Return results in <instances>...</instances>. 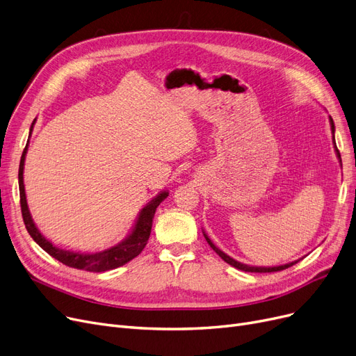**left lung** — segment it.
I'll use <instances>...</instances> for the list:
<instances>
[{"label": "left lung", "instance_id": "1", "mask_svg": "<svg viewBox=\"0 0 356 356\" xmlns=\"http://www.w3.org/2000/svg\"><path fill=\"white\" fill-rule=\"evenodd\" d=\"M330 120V128H332V134H333V145H334V149H336V156L339 157V161L342 163V160H341V154H339V149H337V147H336V143H334V123H333V119L330 118L329 119ZM202 233H204V236H205V238H207V241H208V244L212 247V250L218 254L224 261H227L228 265H231V266H234L236 269H240V270H244V272H259V273H264V272H277V270H284V269H286V268H289V266H292V265H296L298 260H293V261H289V264H285V265H281V266H250V265H245V264H241V261H237L236 259H233V257H229L228 254H225L222 250H220L218 247H216L212 241H211V238L207 236V233L205 231L202 229Z\"/></svg>", "mask_w": 356, "mask_h": 356}]
</instances>
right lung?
I'll list each match as a JSON object with an SVG mask.
<instances>
[{
	"mask_svg": "<svg viewBox=\"0 0 356 356\" xmlns=\"http://www.w3.org/2000/svg\"><path fill=\"white\" fill-rule=\"evenodd\" d=\"M35 122H36V119L33 120L32 127H30L29 138H30V135H32ZM27 148H29V141L22 154L20 167H19L22 215H23V221H24V225L29 231L30 237H32L46 253L51 254L52 257L59 260L60 264H64L70 268L88 270V272H106V270H112L119 266H123L144 250V247L147 245V241L151 234L154 213H156L157 207L168 196L167 191H161L156 197H152L149 200V202L141 209V212L138 213V218L131 229V233L127 236V238H123L116 245H112V247H109V249H106L103 252H96V253H81V252H71V250L60 249V247H56L51 240H48L40 233L32 218V213H30L29 207H27L24 180H23L24 160H26Z\"/></svg>",
	"mask_w": 356,
	"mask_h": 356,
	"instance_id": "1",
	"label": "right lung"
}]
</instances>
